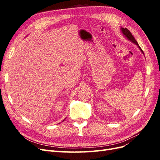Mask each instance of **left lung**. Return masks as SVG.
I'll return each instance as SVG.
<instances>
[{"label":"left lung","instance_id":"obj_1","mask_svg":"<svg viewBox=\"0 0 160 160\" xmlns=\"http://www.w3.org/2000/svg\"><path fill=\"white\" fill-rule=\"evenodd\" d=\"M121 29H122V32H123V35L126 37L129 40V41H131L132 42H133V43H135V45H137L138 46V47L139 48V49L141 50V51L143 53V51H142V49H141V47H140L139 46V45H138V42H137V41L135 39V38H134V37L132 35V32H131L127 28H121Z\"/></svg>","mask_w":160,"mask_h":160}]
</instances>
